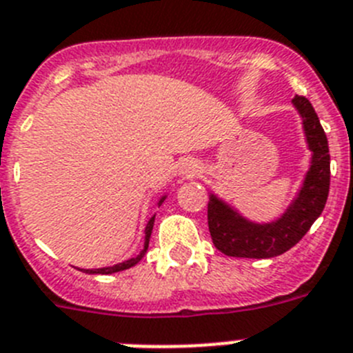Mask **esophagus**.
I'll return each instance as SVG.
<instances>
[{
  "label": "esophagus",
  "instance_id": "obj_1",
  "mask_svg": "<svg viewBox=\"0 0 353 353\" xmlns=\"http://www.w3.org/2000/svg\"><path fill=\"white\" fill-rule=\"evenodd\" d=\"M179 172L184 177H195L200 172V165L195 160L188 158V160H183L179 165Z\"/></svg>",
  "mask_w": 353,
  "mask_h": 353
}]
</instances>
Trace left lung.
<instances>
[{
	"label": "left lung",
	"instance_id": "8db88e82",
	"mask_svg": "<svg viewBox=\"0 0 353 353\" xmlns=\"http://www.w3.org/2000/svg\"><path fill=\"white\" fill-rule=\"evenodd\" d=\"M295 110L303 117V130L311 151L310 169L299 192L287 209L272 221L259 223L209 193L208 223L212 243L221 253L241 259H272L299 243L325 208L331 184V157L325 132L310 100L295 94Z\"/></svg>",
	"mask_w": 353,
	"mask_h": 353
}]
</instances>
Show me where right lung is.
Masks as SVG:
<instances>
[{"label": "right lung", "mask_w": 353, "mask_h": 353, "mask_svg": "<svg viewBox=\"0 0 353 353\" xmlns=\"http://www.w3.org/2000/svg\"><path fill=\"white\" fill-rule=\"evenodd\" d=\"M167 199V195H161L160 200H158V208L163 204V200ZM154 216L153 214L149 218L148 225H145V236H144V248H142V252L139 253L137 256H133V259L125 260V262H119L116 265H109V268H98V269H79V271H84L88 274H114V272H119V271H125V269L133 268V265H137L142 259H144L145 252H148V246H149V237H151V232H153V225H154Z\"/></svg>", "instance_id": "right-lung-1"}]
</instances>
